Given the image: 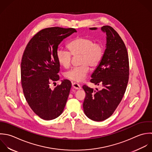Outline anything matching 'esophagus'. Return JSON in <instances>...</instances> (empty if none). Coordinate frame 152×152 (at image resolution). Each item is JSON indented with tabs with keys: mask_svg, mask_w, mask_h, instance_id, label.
<instances>
[{
	"mask_svg": "<svg viewBox=\"0 0 152 152\" xmlns=\"http://www.w3.org/2000/svg\"><path fill=\"white\" fill-rule=\"evenodd\" d=\"M72 87L75 89H81V86L77 83H72Z\"/></svg>",
	"mask_w": 152,
	"mask_h": 152,
	"instance_id": "1",
	"label": "esophagus"
}]
</instances>
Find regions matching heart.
I'll use <instances>...</instances> for the list:
<instances>
[{
	"instance_id": "obj_1",
	"label": "heart",
	"mask_w": 152,
	"mask_h": 152,
	"mask_svg": "<svg viewBox=\"0 0 152 152\" xmlns=\"http://www.w3.org/2000/svg\"><path fill=\"white\" fill-rule=\"evenodd\" d=\"M69 51L59 48L57 51V59L58 63L63 67L67 69L71 64L72 56H80V66L74 67L64 74L66 79L80 82L85 79L90 66L96 67L101 63L104 53L103 45L89 38L77 37L72 40L69 44Z\"/></svg>"
}]
</instances>
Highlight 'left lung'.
<instances>
[{
  "label": "left lung",
  "mask_w": 152,
  "mask_h": 152,
  "mask_svg": "<svg viewBox=\"0 0 152 152\" xmlns=\"http://www.w3.org/2000/svg\"><path fill=\"white\" fill-rule=\"evenodd\" d=\"M101 30L107 34L106 49L90 81L102 88L94 90L86 85L82 86L86 93L84 113L95 121H104L113 115L123 98L129 77V56L123 39L110 26H103Z\"/></svg>",
  "instance_id": "1"
}]
</instances>
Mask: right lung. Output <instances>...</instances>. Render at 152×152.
Masks as SVG:
<instances>
[{
    "instance_id": "obj_1",
    "label": "right lung",
    "mask_w": 152,
    "mask_h": 152,
    "mask_svg": "<svg viewBox=\"0 0 152 152\" xmlns=\"http://www.w3.org/2000/svg\"><path fill=\"white\" fill-rule=\"evenodd\" d=\"M75 28L51 27L37 33L28 43L21 64V83L29 106L38 117L51 120L63 113L72 83L64 79L54 89L52 82L59 80L58 46L63 39L76 32Z\"/></svg>"
}]
</instances>
